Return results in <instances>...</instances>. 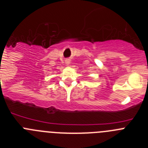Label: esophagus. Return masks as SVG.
Returning <instances> with one entry per match:
<instances>
[{
  "mask_svg": "<svg viewBox=\"0 0 148 148\" xmlns=\"http://www.w3.org/2000/svg\"><path fill=\"white\" fill-rule=\"evenodd\" d=\"M65 63H66V64H67V65H69V64H70V61H69V60H66V61H65Z\"/></svg>",
  "mask_w": 148,
  "mask_h": 148,
  "instance_id": "obj_1",
  "label": "esophagus"
}]
</instances>
